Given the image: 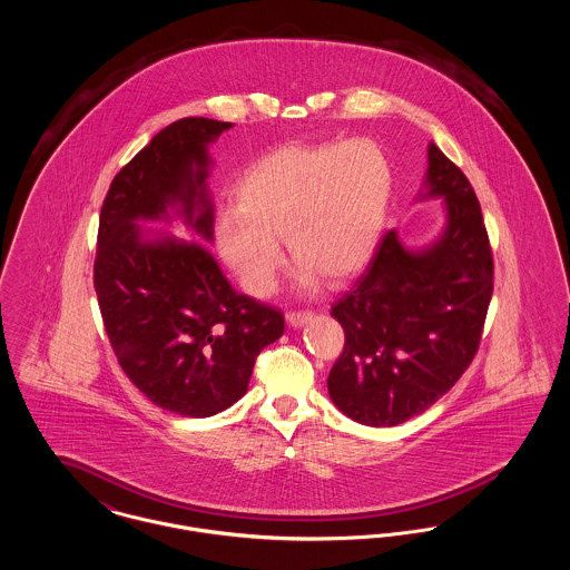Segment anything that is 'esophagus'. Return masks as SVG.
<instances>
[{"label": "esophagus", "mask_w": 570, "mask_h": 570, "mask_svg": "<svg viewBox=\"0 0 570 570\" xmlns=\"http://www.w3.org/2000/svg\"><path fill=\"white\" fill-rule=\"evenodd\" d=\"M314 318V312L303 309V312H286V321L291 326H303Z\"/></svg>", "instance_id": "1"}]
</instances>
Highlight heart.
Instances as JSON below:
<instances>
[{"label":"heart","mask_w":570,"mask_h":570,"mask_svg":"<svg viewBox=\"0 0 570 570\" xmlns=\"http://www.w3.org/2000/svg\"><path fill=\"white\" fill-rule=\"evenodd\" d=\"M393 173L374 140L293 142L252 164L235 188V209L217 217L219 256L252 295H269L284 237L307 284H340L376 252Z\"/></svg>","instance_id":"heart-1"}]
</instances>
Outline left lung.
<instances>
[{
    "instance_id": "obj_1",
    "label": "left lung",
    "mask_w": 570,
    "mask_h": 570,
    "mask_svg": "<svg viewBox=\"0 0 570 570\" xmlns=\"http://www.w3.org/2000/svg\"><path fill=\"white\" fill-rule=\"evenodd\" d=\"M425 191L442 196L446 226L407 249L389 230L331 307L346 344L326 380L333 404L356 423L393 428L425 412L468 370L493 293V256L479 198L434 142Z\"/></svg>"
}]
</instances>
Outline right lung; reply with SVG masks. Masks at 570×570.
Returning a JSON list of instances; mask_svg holds the SVG:
<instances>
[{
	"label": "right lung",
	"instance_id": "add662e5",
	"mask_svg": "<svg viewBox=\"0 0 570 570\" xmlns=\"http://www.w3.org/2000/svg\"><path fill=\"white\" fill-rule=\"evenodd\" d=\"M228 121L166 126L112 179L98 228L94 288L115 356L136 389L179 416H212L247 391L256 356L284 333L279 309L239 295L200 242L147 237L138 219L184 217L214 239L207 145Z\"/></svg>",
	"mask_w": 570,
	"mask_h": 570
}]
</instances>
